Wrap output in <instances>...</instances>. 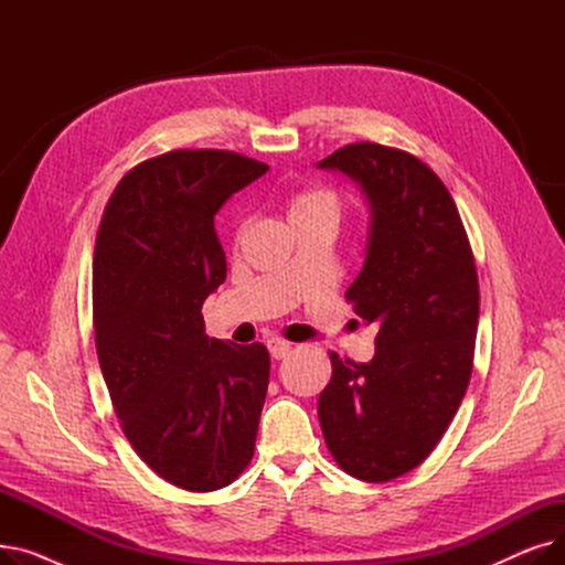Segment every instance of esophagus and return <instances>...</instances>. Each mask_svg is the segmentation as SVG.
<instances>
[{"mask_svg":"<svg viewBox=\"0 0 565 565\" xmlns=\"http://www.w3.org/2000/svg\"><path fill=\"white\" fill-rule=\"evenodd\" d=\"M267 350H270V354L275 360H284L286 354L292 350V343L286 341V339H279V337H273L270 341H267Z\"/></svg>","mask_w":565,"mask_h":565,"instance_id":"1","label":"esophagus"}]
</instances>
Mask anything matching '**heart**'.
Here are the masks:
<instances>
[{
	"instance_id": "1",
	"label": "heart",
	"mask_w": 565,
	"mask_h": 565,
	"mask_svg": "<svg viewBox=\"0 0 565 565\" xmlns=\"http://www.w3.org/2000/svg\"><path fill=\"white\" fill-rule=\"evenodd\" d=\"M343 215V199L332 188H305L288 199V220H316L337 226Z\"/></svg>"
}]
</instances>
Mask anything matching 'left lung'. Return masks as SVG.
Wrapping results in <instances>:
<instances>
[{
	"instance_id": "obj_1",
	"label": "left lung",
	"mask_w": 565,
	"mask_h": 565,
	"mask_svg": "<svg viewBox=\"0 0 565 565\" xmlns=\"http://www.w3.org/2000/svg\"><path fill=\"white\" fill-rule=\"evenodd\" d=\"M318 167L348 173L369 196L366 260L345 300L377 328L369 364L330 352L318 419L337 465L382 483L430 456L465 398L479 328L477 263L451 192L417 156L358 141Z\"/></svg>"
}]
</instances>
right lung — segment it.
Segmentation results:
<instances>
[{"mask_svg":"<svg viewBox=\"0 0 565 565\" xmlns=\"http://www.w3.org/2000/svg\"><path fill=\"white\" fill-rule=\"evenodd\" d=\"M265 171L220 148L148 158L111 192L96 237L94 332L118 424L190 492L233 483L256 447L270 352L205 337L201 307L226 279L213 220Z\"/></svg>","mask_w":565,"mask_h":565,"instance_id":"right-lung-1","label":"right lung"}]
</instances>
